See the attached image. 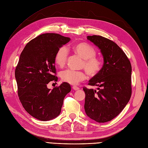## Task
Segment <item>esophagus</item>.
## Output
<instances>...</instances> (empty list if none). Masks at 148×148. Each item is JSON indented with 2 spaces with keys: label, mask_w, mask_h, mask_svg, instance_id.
<instances>
[{
  "label": "esophagus",
  "mask_w": 148,
  "mask_h": 148,
  "mask_svg": "<svg viewBox=\"0 0 148 148\" xmlns=\"http://www.w3.org/2000/svg\"><path fill=\"white\" fill-rule=\"evenodd\" d=\"M73 89L74 90H75V91H77V90H79V87H77V86H73Z\"/></svg>",
  "instance_id": "34e87169"
}]
</instances>
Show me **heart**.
<instances>
[{"instance_id": "1", "label": "heart", "mask_w": 148, "mask_h": 148, "mask_svg": "<svg viewBox=\"0 0 148 148\" xmlns=\"http://www.w3.org/2000/svg\"><path fill=\"white\" fill-rule=\"evenodd\" d=\"M73 51L84 59L82 67L84 68L88 75L94 77L99 74L102 69L103 63L102 60L96 56V49L88 43L80 42L73 47ZM68 52L67 49L62 46L58 49L55 62L60 67H63L66 62ZM62 80L71 85H77L86 78L85 74L82 71H75L66 69L60 73Z\"/></svg>"}]
</instances>
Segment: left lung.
Wrapping results in <instances>:
<instances>
[{
	"mask_svg": "<svg viewBox=\"0 0 148 148\" xmlns=\"http://www.w3.org/2000/svg\"><path fill=\"white\" fill-rule=\"evenodd\" d=\"M101 50L103 65L101 73L89 80L97 90L83 88L85 111L98 123L111 121L121 112L129 101L132 87V66L126 55L116 44L102 36H87Z\"/></svg>",
	"mask_w": 148,
	"mask_h": 148,
	"instance_id": "obj_1",
	"label": "left lung"
}]
</instances>
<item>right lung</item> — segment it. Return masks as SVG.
<instances>
[{"label": "right lung", "instance_id": "1", "mask_svg": "<svg viewBox=\"0 0 148 148\" xmlns=\"http://www.w3.org/2000/svg\"><path fill=\"white\" fill-rule=\"evenodd\" d=\"M70 40L57 34H42L27 43L20 55L15 69L19 100L27 112L41 121L57 117L65 96L71 91L66 82L52 90L47 87L51 81L58 80L56 53Z\"/></svg>", "mask_w": 148, "mask_h": 148}]
</instances>
